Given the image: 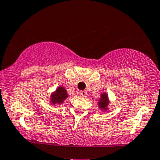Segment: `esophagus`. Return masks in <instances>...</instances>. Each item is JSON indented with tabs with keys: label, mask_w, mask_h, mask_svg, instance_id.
Wrapping results in <instances>:
<instances>
[{
	"label": "esophagus",
	"mask_w": 160,
	"mask_h": 160,
	"mask_svg": "<svg viewBox=\"0 0 160 160\" xmlns=\"http://www.w3.org/2000/svg\"><path fill=\"white\" fill-rule=\"evenodd\" d=\"M80 95H81L82 97H87V92H86L85 90H82V91H80Z\"/></svg>",
	"instance_id": "esophagus-1"
}]
</instances>
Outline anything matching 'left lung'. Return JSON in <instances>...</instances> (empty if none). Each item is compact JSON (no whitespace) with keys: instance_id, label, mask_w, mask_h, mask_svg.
Segmentation results:
<instances>
[{"instance_id":"obj_1","label":"left lung","mask_w":160,"mask_h":160,"mask_svg":"<svg viewBox=\"0 0 160 160\" xmlns=\"http://www.w3.org/2000/svg\"><path fill=\"white\" fill-rule=\"evenodd\" d=\"M110 103V100L109 98L108 93L107 92L102 93L100 95V98H99L98 102H97V105H98V108L100 109V111H107L109 110V105Z\"/></svg>"}]
</instances>
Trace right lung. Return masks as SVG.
I'll list each match as a JSON object with an SVG mask.
<instances>
[{"instance_id": "add662e5", "label": "right lung", "mask_w": 160, "mask_h": 160, "mask_svg": "<svg viewBox=\"0 0 160 160\" xmlns=\"http://www.w3.org/2000/svg\"><path fill=\"white\" fill-rule=\"evenodd\" d=\"M69 97L67 90L63 86H59L54 91L50 93L49 97V102L51 105H61Z\"/></svg>"}]
</instances>
